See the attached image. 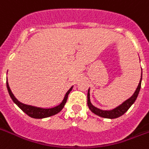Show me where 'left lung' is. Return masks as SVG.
I'll return each mask as SVG.
<instances>
[{"label":"left lung","mask_w":149,"mask_h":149,"mask_svg":"<svg viewBox=\"0 0 149 149\" xmlns=\"http://www.w3.org/2000/svg\"><path fill=\"white\" fill-rule=\"evenodd\" d=\"M141 82H142V77L140 79L139 84L138 87L136 88V91L133 94V95L130 98V99L126 100V101L123 103L119 107H116L115 109L112 110H100L98 108L95 107L94 106L92 105L90 100V89H88V106L89 109L91 110L94 113L97 114V116H101L104 118H108V119H115V118L120 117L122 115H123L126 111H127L130 107L132 104H134V102L136 101V98L138 97L139 93L140 88H141Z\"/></svg>","instance_id":"left-lung-1"}]
</instances>
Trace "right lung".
Instances as JSON below:
<instances>
[{
    "instance_id": "right-lung-1",
    "label": "right lung",
    "mask_w": 149,
    "mask_h": 149,
    "mask_svg": "<svg viewBox=\"0 0 149 149\" xmlns=\"http://www.w3.org/2000/svg\"><path fill=\"white\" fill-rule=\"evenodd\" d=\"M7 90H8V92H9V94L10 96L11 99L13 100V101L17 104L18 107H19L22 110H23L25 113H26L29 116L33 118H35V119H42V118H45V117H49V116H53V115H55L58 113H59L62 109H63L64 106L65 104V103L67 102L68 99V96L69 94V93L72 91V88H70L68 92L66 93L65 96V98L62 100L61 104H59L57 107L53 108H49V109H43V108H39V107H33V106H29L26 105V104H22L19 101H18L17 100V98L14 97V95L13 94V93L11 92L10 89L9 84H8V82L7 81Z\"/></svg>"
}]
</instances>
